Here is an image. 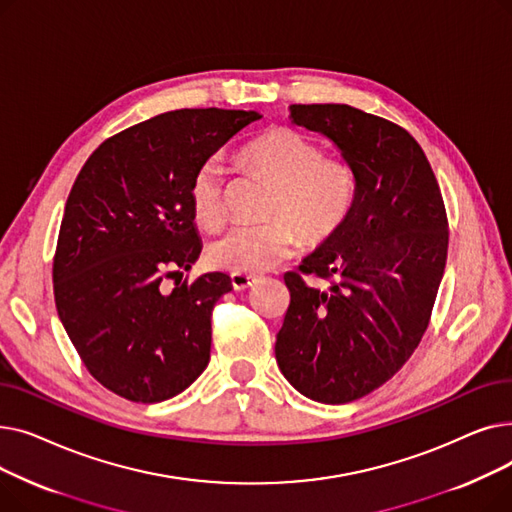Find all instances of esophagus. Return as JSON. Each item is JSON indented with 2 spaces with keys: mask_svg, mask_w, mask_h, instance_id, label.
Wrapping results in <instances>:
<instances>
[{
  "mask_svg": "<svg viewBox=\"0 0 512 512\" xmlns=\"http://www.w3.org/2000/svg\"><path fill=\"white\" fill-rule=\"evenodd\" d=\"M253 280H255V276H251V274H240V272H232L230 274V282H232L234 290L249 288L253 284Z\"/></svg>",
  "mask_w": 512,
  "mask_h": 512,
  "instance_id": "esophagus-1",
  "label": "esophagus"
}]
</instances>
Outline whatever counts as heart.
Returning a JSON list of instances; mask_svg holds the SVG:
<instances>
[{
  "mask_svg": "<svg viewBox=\"0 0 512 512\" xmlns=\"http://www.w3.org/2000/svg\"><path fill=\"white\" fill-rule=\"evenodd\" d=\"M242 164L274 184L259 226H234L207 249L211 265L228 272L270 270L297 249V234L307 247L336 238L353 218L359 201V176L342 155L321 147L290 126H274L242 145ZM193 220L205 230L226 218L224 168L215 157L203 159L188 182Z\"/></svg>",
  "mask_w": 512,
  "mask_h": 512,
  "instance_id": "b5f03b06",
  "label": "heart"
}]
</instances>
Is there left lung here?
<instances>
[{"label":"left lung","mask_w":512,"mask_h":512,"mask_svg":"<svg viewBox=\"0 0 512 512\" xmlns=\"http://www.w3.org/2000/svg\"><path fill=\"white\" fill-rule=\"evenodd\" d=\"M288 110L299 126L330 137L359 176L353 218L284 276L290 305L276 338L284 378L317 402L342 405L386 384L419 346L444 276L446 207L402 126L344 103Z\"/></svg>","instance_id":"left-lung-1"}]
</instances>
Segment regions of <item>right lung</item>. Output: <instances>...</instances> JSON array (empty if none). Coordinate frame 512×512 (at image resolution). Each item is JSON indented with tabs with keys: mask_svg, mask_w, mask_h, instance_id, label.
<instances>
[{
	"mask_svg": "<svg viewBox=\"0 0 512 512\" xmlns=\"http://www.w3.org/2000/svg\"><path fill=\"white\" fill-rule=\"evenodd\" d=\"M245 110H176L105 139L78 172L53 255V297L80 361L110 392L151 405L209 363L211 311L232 290L213 272L178 280L201 253L188 182ZM182 276V274H180Z\"/></svg>",
	"mask_w": 512,
	"mask_h": 512,
	"instance_id": "obj_1",
	"label": "right lung"
}]
</instances>
